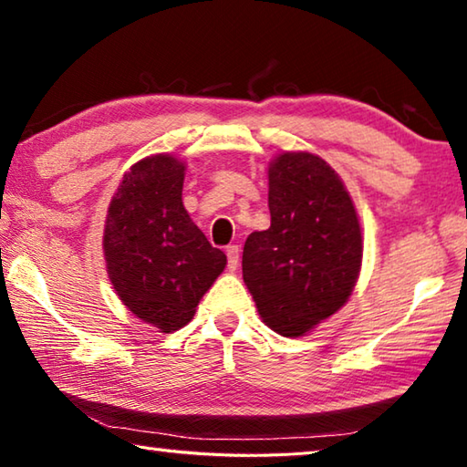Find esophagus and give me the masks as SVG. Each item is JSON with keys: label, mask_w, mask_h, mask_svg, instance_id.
<instances>
[{"label": "esophagus", "mask_w": 467, "mask_h": 467, "mask_svg": "<svg viewBox=\"0 0 467 467\" xmlns=\"http://www.w3.org/2000/svg\"><path fill=\"white\" fill-rule=\"evenodd\" d=\"M239 255H241V251H239V247H236V244H228L226 247V257H228V270H236V267H239Z\"/></svg>", "instance_id": "34e87169"}]
</instances>
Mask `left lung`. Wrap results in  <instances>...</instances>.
<instances>
[{
	"mask_svg": "<svg viewBox=\"0 0 467 467\" xmlns=\"http://www.w3.org/2000/svg\"><path fill=\"white\" fill-rule=\"evenodd\" d=\"M272 224L251 233L243 280L259 317L298 337L337 313L362 265L358 212L337 172L311 152H280L267 164Z\"/></svg>",
	"mask_w": 467,
	"mask_h": 467,
	"instance_id": "obj_1",
	"label": "left lung"
}]
</instances>
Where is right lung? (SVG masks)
<instances>
[{"label":"right lung","instance_id":"add662e5","mask_svg":"<svg viewBox=\"0 0 467 467\" xmlns=\"http://www.w3.org/2000/svg\"><path fill=\"white\" fill-rule=\"evenodd\" d=\"M185 162L152 154L131 164L109 203L102 253L109 280L138 319L172 334L193 319L226 267L183 205Z\"/></svg>","mask_w":467,"mask_h":467}]
</instances>
